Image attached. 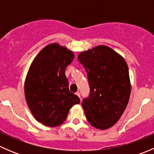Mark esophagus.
Here are the masks:
<instances>
[{
  "label": "esophagus",
  "mask_w": 154,
  "mask_h": 154,
  "mask_svg": "<svg viewBox=\"0 0 154 154\" xmlns=\"http://www.w3.org/2000/svg\"><path fill=\"white\" fill-rule=\"evenodd\" d=\"M76 94H77L79 97H80V93L79 92V91H77V92H76Z\"/></svg>",
  "instance_id": "1"
}]
</instances>
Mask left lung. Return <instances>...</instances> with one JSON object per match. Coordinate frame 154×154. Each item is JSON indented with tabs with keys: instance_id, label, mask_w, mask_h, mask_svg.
I'll use <instances>...</instances> for the list:
<instances>
[{
	"instance_id": "left-lung-1",
	"label": "left lung",
	"mask_w": 154,
	"mask_h": 154,
	"mask_svg": "<svg viewBox=\"0 0 154 154\" xmlns=\"http://www.w3.org/2000/svg\"><path fill=\"white\" fill-rule=\"evenodd\" d=\"M87 73L90 91L82 106L90 125L100 130L112 127L130 99L129 70L125 59L112 48L99 45L79 54Z\"/></svg>"
}]
</instances>
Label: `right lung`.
I'll use <instances>...</instances> for the list:
<instances>
[{"instance_id": "add662e5", "label": "right lung", "mask_w": 154, "mask_h": 154, "mask_svg": "<svg viewBox=\"0 0 154 154\" xmlns=\"http://www.w3.org/2000/svg\"><path fill=\"white\" fill-rule=\"evenodd\" d=\"M74 58L72 51L57 43L43 48L32 61L24 83L26 101L32 116L48 127L63 123L80 98L68 88L65 71Z\"/></svg>"}]
</instances>
